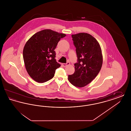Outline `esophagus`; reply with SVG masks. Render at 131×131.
<instances>
[{"mask_svg":"<svg viewBox=\"0 0 131 131\" xmlns=\"http://www.w3.org/2000/svg\"><path fill=\"white\" fill-rule=\"evenodd\" d=\"M69 64H70V62H67L66 63H63V64H62V65L63 67H66V66L68 65Z\"/></svg>","mask_w":131,"mask_h":131,"instance_id":"obj_1","label":"esophagus"}]
</instances>
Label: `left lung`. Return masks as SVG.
I'll return each mask as SVG.
<instances>
[{
    "mask_svg": "<svg viewBox=\"0 0 131 131\" xmlns=\"http://www.w3.org/2000/svg\"><path fill=\"white\" fill-rule=\"evenodd\" d=\"M72 37L78 61L74 64V73L69 75L68 80L75 86L84 87L93 80L101 70L102 50L96 39L88 33H80Z\"/></svg>",
    "mask_w": 131,
    "mask_h": 131,
    "instance_id": "obj_1",
    "label": "left lung"
}]
</instances>
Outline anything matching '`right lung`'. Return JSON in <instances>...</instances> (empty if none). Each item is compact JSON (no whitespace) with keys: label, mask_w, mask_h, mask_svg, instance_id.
I'll return each instance as SVG.
<instances>
[{"label":"right lung","mask_w":131,"mask_h":131,"mask_svg":"<svg viewBox=\"0 0 131 131\" xmlns=\"http://www.w3.org/2000/svg\"><path fill=\"white\" fill-rule=\"evenodd\" d=\"M66 36L50 29L34 34L26 43L23 50L25 68L35 81L43 83L51 79L60 64L55 59L56 48L61 38Z\"/></svg>","instance_id":"add662e5"}]
</instances>
